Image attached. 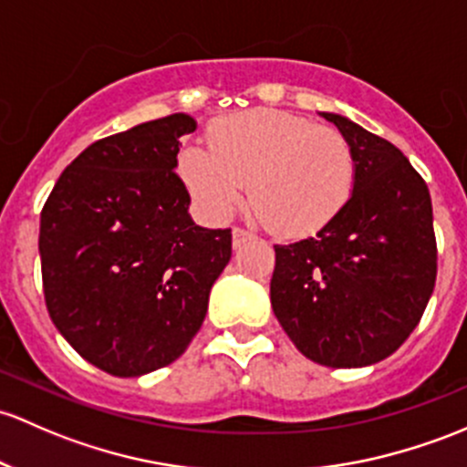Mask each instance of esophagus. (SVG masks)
<instances>
[{"label":"esophagus","instance_id":"1","mask_svg":"<svg viewBox=\"0 0 467 467\" xmlns=\"http://www.w3.org/2000/svg\"><path fill=\"white\" fill-rule=\"evenodd\" d=\"M253 237H254V234L248 233V230L234 228V230H233V246L239 248V246H242V244H246L248 239H253Z\"/></svg>","mask_w":467,"mask_h":467}]
</instances>
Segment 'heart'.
Masks as SVG:
<instances>
[{
	"label": "heart",
	"mask_w": 467,
	"mask_h": 467,
	"mask_svg": "<svg viewBox=\"0 0 467 467\" xmlns=\"http://www.w3.org/2000/svg\"><path fill=\"white\" fill-rule=\"evenodd\" d=\"M205 143L183 145L176 174L199 213L223 221L246 192L259 219L279 234L324 228L349 201L356 181L351 143L336 127L282 109L214 118Z\"/></svg>",
	"instance_id": "b5f03b06"
}]
</instances>
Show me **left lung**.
Segmentation results:
<instances>
[{"mask_svg":"<svg viewBox=\"0 0 467 467\" xmlns=\"http://www.w3.org/2000/svg\"><path fill=\"white\" fill-rule=\"evenodd\" d=\"M356 181L316 237L275 246L271 304L286 336L324 367H367L410 337L436 282L430 190L405 154L340 114Z\"/></svg>","mask_w":467,"mask_h":467,"instance_id":"1","label":"left lung"}]
</instances>
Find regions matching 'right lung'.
<instances>
[{"label":"right lung","mask_w":467,"mask_h":467,"mask_svg":"<svg viewBox=\"0 0 467 467\" xmlns=\"http://www.w3.org/2000/svg\"><path fill=\"white\" fill-rule=\"evenodd\" d=\"M171 114L87 147L62 171L39 217L48 316L87 362L118 378L170 365L192 342L210 288L233 254L230 230L190 217L176 176Z\"/></svg>","instance_id":"add662e5"}]
</instances>
